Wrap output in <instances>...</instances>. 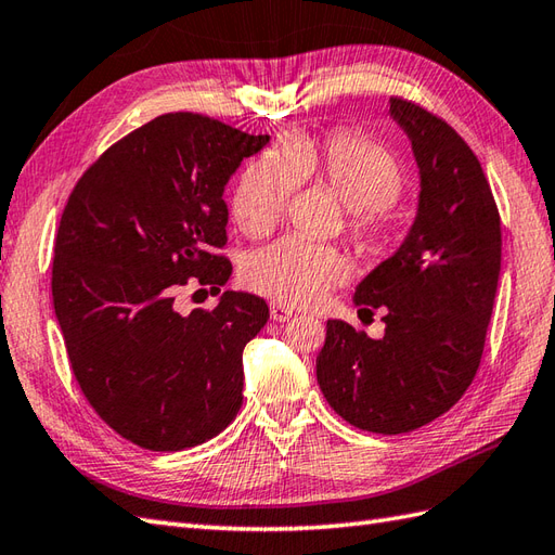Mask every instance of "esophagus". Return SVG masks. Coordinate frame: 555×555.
I'll return each mask as SVG.
<instances>
[{
    "instance_id": "34e87169",
    "label": "esophagus",
    "mask_w": 555,
    "mask_h": 555,
    "mask_svg": "<svg viewBox=\"0 0 555 555\" xmlns=\"http://www.w3.org/2000/svg\"><path fill=\"white\" fill-rule=\"evenodd\" d=\"M269 314H272L274 321H288V319H293L295 312L283 302H272V305H269Z\"/></svg>"
}]
</instances>
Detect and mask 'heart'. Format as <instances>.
<instances>
[{
	"label": "heart",
	"mask_w": 555,
	"mask_h": 555,
	"mask_svg": "<svg viewBox=\"0 0 555 555\" xmlns=\"http://www.w3.org/2000/svg\"><path fill=\"white\" fill-rule=\"evenodd\" d=\"M305 179H317L347 205L350 229L364 248L380 238L388 205L402 191V170L383 146L354 134H333L317 146L291 139L262 153L243 172L236 196V224L250 236L272 229L291 193ZM350 274L347 257L331 246L286 236L253 253L243 264V281L283 305H312Z\"/></svg>",
	"instance_id": "b5f03b06"
}]
</instances>
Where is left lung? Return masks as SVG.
Wrapping results in <instances>:
<instances>
[{
  "instance_id": "obj_1",
  "label": "left lung",
  "mask_w": 555,
  "mask_h": 555,
  "mask_svg": "<svg viewBox=\"0 0 555 555\" xmlns=\"http://www.w3.org/2000/svg\"><path fill=\"white\" fill-rule=\"evenodd\" d=\"M388 115L411 141L418 203L399 248L359 281L383 338L328 319L317 380L354 428L399 435L442 416L480 366L501 272V219L480 160L444 120L404 99Z\"/></svg>"
}]
</instances>
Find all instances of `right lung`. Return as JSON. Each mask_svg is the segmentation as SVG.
Segmentation results:
<instances>
[{
  "label": "right lung",
  "mask_w": 555,
  "mask_h": 555,
  "mask_svg": "<svg viewBox=\"0 0 555 555\" xmlns=\"http://www.w3.org/2000/svg\"><path fill=\"white\" fill-rule=\"evenodd\" d=\"M193 113L120 139L73 189L51 295L77 383L111 428L151 452L212 440L243 404V347L262 331L260 295L224 291L212 312H177L193 276L224 286V189L269 144ZM219 291V288H217Z\"/></svg>",
  "instance_id": "1"
}]
</instances>
